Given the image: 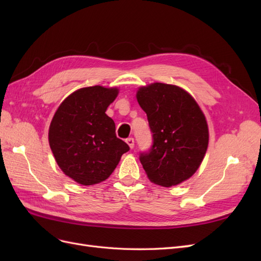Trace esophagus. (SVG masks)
Segmentation results:
<instances>
[{
  "label": "esophagus",
  "mask_w": 261,
  "mask_h": 261,
  "mask_svg": "<svg viewBox=\"0 0 261 261\" xmlns=\"http://www.w3.org/2000/svg\"><path fill=\"white\" fill-rule=\"evenodd\" d=\"M126 143H127V145L129 146L130 149L134 148V138H132V137L127 138V139H126Z\"/></svg>",
  "instance_id": "obj_1"
}]
</instances>
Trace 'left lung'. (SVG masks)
<instances>
[{"mask_svg":"<svg viewBox=\"0 0 261 261\" xmlns=\"http://www.w3.org/2000/svg\"><path fill=\"white\" fill-rule=\"evenodd\" d=\"M136 98L153 139L149 151L139 155L148 178L171 187L193 176L209 143L206 117L195 99L179 87L162 83L140 87Z\"/></svg>","mask_w":261,"mask_h":261,"instance_id":"8db88e82","label":"left lung"}]
</instances>
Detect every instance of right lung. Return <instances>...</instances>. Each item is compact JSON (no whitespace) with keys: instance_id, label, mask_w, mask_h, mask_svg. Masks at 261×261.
<instances>
[{"instance_id":"1","label":"right lung","mask_w":261,"mask_h":261,"mask_svg":"<svg viewBox=\"0 0 261 261\" xmlns=\"http://www.w3.org/2000/svg\"><path fill=\"white\" fill-rule=\"evenodd\" d=\"M117 93V88L102 86L78 89L62 102L51 121L49 144L55 161L82 185L106 180L129 150L106 114Z\"/></svg>"}]
</instances>
